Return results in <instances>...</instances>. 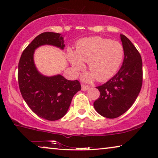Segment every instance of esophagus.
<instances>
[{"mask_svg":"<svg viewBox=\"0 0 158 158\" xmlns=\"http://www.w3.org/2000/svg\"><path fill=\"white\" fill-rule=\"evenodd\" d=\"M81 87H82V90H83V91L88 90L90 88L89 86H88V85H84V84H82Z\"/></svg>","mask_w":158,"mask_h":158,"instance_id":"obj_1","label":"esophagus"}]
</instances>
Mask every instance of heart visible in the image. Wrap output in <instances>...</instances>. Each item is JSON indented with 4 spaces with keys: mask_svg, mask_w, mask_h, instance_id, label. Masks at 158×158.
I'll list each match as a JSON object with an SVG mask.
<instances>
[{
    "mask_svg": "<svg viewBox=\"0 0 158 158\" xmlns=\"http://www.w3.org/2000/svg\"><path fill=\"white\" fill-rule=\"evenodd\" d=\"M124 55L122 44L100 36L82 39L73 52H68V59L76 72L83 68V62H88L90 72L83 75V79L87 82L95 77L99 81L111 78L119 68Z\"/></svg>",
    "mask_w": 158,
    "mask_h": 158,
    "instance_id": "heart-1",
    "label": "heart"
}]
</instances>
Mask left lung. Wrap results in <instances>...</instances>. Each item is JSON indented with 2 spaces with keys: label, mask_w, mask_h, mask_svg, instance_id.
Returning a JSON list of instances; mask_svg holds the SVG:
<instances>
[{
  "label": "left lung",
  "mask_w": 158,
  "mask_h": 158,
  "mask_svg": "<svg viewBox=\"0 0 158 158\" xmlns=\"http://www.w3.org/2000/svg\"><path fill=\"white\" fill-rule=\"evenodd\" d=\"M124 58L118 72L98 88L100 96L94 106L100 115L109 118L118 117L130 108L142 85L141 55L127 36L121 34Z\"/></svg>",
  "instance_id": "1"
}]
</instances>
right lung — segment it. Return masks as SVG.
<instances>
[{"label": "right lung", "mask_w": 158, "mask_h": 158, "mask_svg": "<svg viewBox=\"0 0 158 158\" xmlns=\"http://www.w3.org/2000/svg\"><path fill=\"white\" fill-rule=\"evenodd\" d=\"M63 49V37L54 32L40 34L28 45L19 62L18 81L21 96L31 111L40 117L55 121L65 115L74 95L81 90L78 81H68L61 75L47 77L36 69L34 52L42 45Z\"/></svg>", "instance_id": "obj_1"}]
</instances>
